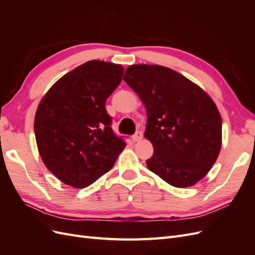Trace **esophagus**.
<instances>
[{
    "mask_svg": "<svg viewBox=\"0 0 255 255\" xmlns=\"http://www.w3.org/2000/svg\"><path fill=\"white\" fill-rule=\"evenodd\" d=\"M132 139L134 142H137V141H140L142 139V133L141 132H136L135 135L132 137Z\"/></svg>",
    "mask_w": 255,
    "mask_h": 255,
    "instance_id": "1",
    "label": "esophagus"
}]
</instances>
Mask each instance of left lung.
I'll list each match as a JSON object with an SVG mask.
<instances>
[{
  "label": "left lung",
  "instance_id": "left-lung-1",
  "mask_svg": "<svg viewBox=\"0 0 255 255\" xmlns=\"http://www.w3.org/2000/svg\"><path fill=\"white\" fill-rule=\"evenodd\" d=\"M123 80L146 112L144 137L153 145L149 170L174 187L194 186L211 170L222 143V121L212 98L170 68L138 64Z\"/></svg>",
  "mask_w": 255,
  "mask_h": 255
}]
</instances>
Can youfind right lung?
<instances>
[{
	"label": "right lung",
	"instance_id": "1",
	"mask_svg": "<svg viewBox=\"0 0 255 255\" xmlns=\"http://www.w3.org/2000/svg\"><path fill=\"white\" fill-rule=\"evenodd\" d=\"M123 71L121 65L89 60L61 76L38 105V151L45 167L69 186H89L111 170L126 148L105 109Z\"/></svg>",
	"mask_w": 255,
	"mask_h": 255
}]
</instances>
